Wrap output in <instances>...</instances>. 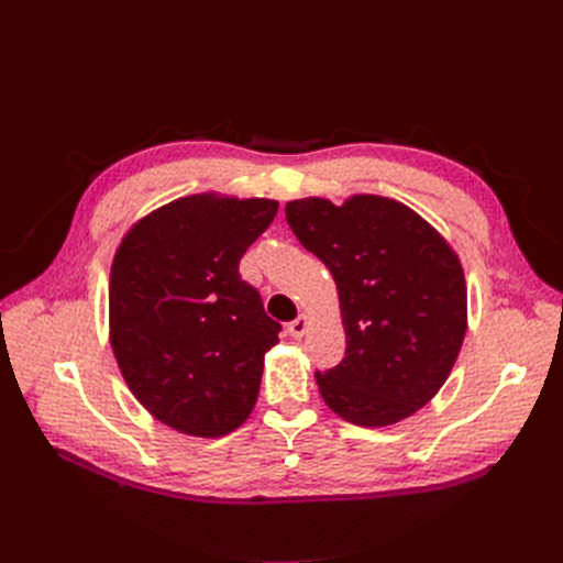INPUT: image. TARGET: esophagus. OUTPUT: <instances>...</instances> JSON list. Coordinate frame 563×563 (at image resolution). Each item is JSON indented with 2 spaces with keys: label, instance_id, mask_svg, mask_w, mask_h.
I'll return each mask as SVG.
<instances>
[{
  "label": "esophagus",
  "instance_id": "1",
  "mask_svg": "<svg viewBox=\"0 0 563 563\" xmlns=\"http://www.w3.org/2000/svg\"><path fill=\"white\" fill-rule=\"evenodd\" d=\"M308 329H310V317L308 314H300L298 319L288 323V333H291L296 340H300L305 333H308Z\"/></svg>",
  "mask_w": 563,
  "mask_h": 563
}]
</instances>
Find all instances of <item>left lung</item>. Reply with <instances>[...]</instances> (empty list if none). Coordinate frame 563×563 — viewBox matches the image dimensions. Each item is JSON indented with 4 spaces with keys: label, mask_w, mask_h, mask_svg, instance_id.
<instances>
[{
    "label": "left lung",
    "mask_w": 563,
    "mask_h": 563,
    "mask_svg": "<svg viewBox=\"0 0 563 563\" xmlns=\"http://www.w3.org/2000/svg\"><path fill=\"white\" fill-rule=\"evenodd\" d=\"M298 242L329 267L345 360L314 373L321 399L360 428H387L434 399L463 347L467 286L457 253L406 203L352 195L286 203Z\"/></svg>",
    "instance_id": "8db88e82"
}]
</instances>
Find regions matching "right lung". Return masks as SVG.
I'll return each instance as SVG.
<instances>
[{"instance_id":"obj_1","label":"right lung","mask_w":563,"mask_h":563,"mask_svg":"<svg viewBox=\"0 0 563 563\" xmlns=\"http://www.w3.org/2000/svg\"><path fill=\"white\" fill-rule=\"evenodd\" d=\"M279 201L201 192L150 211L110 269V345L147 413L176 432H234L258 399L265 352L279 343L240 261Z\"/></svg>"}]
</instances>
